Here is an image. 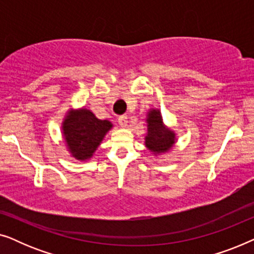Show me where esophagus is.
I'll return each instance as SVG.
<instances>
[{"instance_id": "obj_1", "label": "esophagus", "mask_w": 254, "mask_h": 254, "mask_svg": "<svg viewBox=\"0 0 254 254\" xmlns=\"http://www.w3.org/2000/svg\"><path fill=\"white\" fill-rule=\"evenodd\" d=\"M118 123L121 127H126L127 126V117L126 116H120L119 119H118Z\"/></svg>"}]
</instances>
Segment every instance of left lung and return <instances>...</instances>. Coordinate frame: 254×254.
<instances>
[{
  "label": "left lung",
  "mask_w": 254,
  "mask_h": 254,
  "mask_svg": "<svg viewBox=\"0 0 254 254\" xmlns=\"http://www.w3.org/2000/svg\"><path fill=\"white\" fill-rule=\"evenodd\" d=\"M148 134L145 136V147L155 154L169 151L175 144L176 135L172 130L163 125V120L158 110L149 111Z\"/></svg>",
  "instance_id": "1"
}]
</instances>
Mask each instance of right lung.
I'll return each mask as SVG.
<instances>
[{
  "mask_svg": "<svg viewBox=\"0 0 254 254\" xmlns=\"http://www.w3.org/2000/svg\"><path fill=\"white\" fill-rule=\"evenodd\" d=\"M112 128L109 120L97 119L91 111H70L64 121V136L69 151L76 159H88Z\"/></svg>",
  "mask_w": 254,
  "mask_h": 254,
  "instance_id": "right-lung-1",
  "label": "right lung"
}]
</instances>
